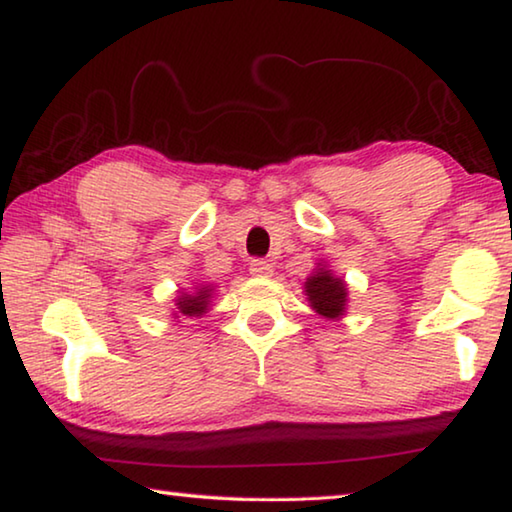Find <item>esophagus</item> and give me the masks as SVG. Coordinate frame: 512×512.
<instances>
[{
    "label": "esophagus",
    "mask_w": 512,
    "mask_h": 512,
    "mask_svg": "<svg viewBox=\"0 0 512 512\" xmlns=\"http://www.w3.org/2000/svg\"><path fill=\"white\" fill-rule=\"evenodd\" d=\"M250 275L255 277H271L273 275V266L264 262V259H253L250 262Z\"/></svg>",
    "instance_id": "1"
}]
</instances>
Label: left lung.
Masks as SVG:
<instances>
[{
  "mask_svg": "<svg viewBox=\"0 0 512 512\" xmlns=\"http://www.w3.org/2000/svg\"><path fill=\"white\" fill-rule=\"evenodd\" d=\"M305 296L309 307L325 320H341L348 309V284L323 259L305 280Z\"/></svg>",
  "mask_w": 512,
  "mask_h": 512,
  "instance_id": "1",
  "label": "left lung"
}]
</instances>
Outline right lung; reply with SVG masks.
I'll return each mask as SVG.
<instances>
[{
    "label": "right lung",
    "instance_id": "right-lung-1",
    "mask_svg": "<svg viewBox=\"0 0 512 512\" xmlns=\"http://www.w3.org/2000/svg\"><path fill=\"white\" fill-rule=\"evenodd\" d=\"M212 298H214V284H198L194 282L192 289L178 291L176 300H173V311L171 318L173 323H178L180 318H203L207 311L212 309Z\"/></svg>",
    "mask_w": 512,
    "mask_h": 512
}]
</instances>
